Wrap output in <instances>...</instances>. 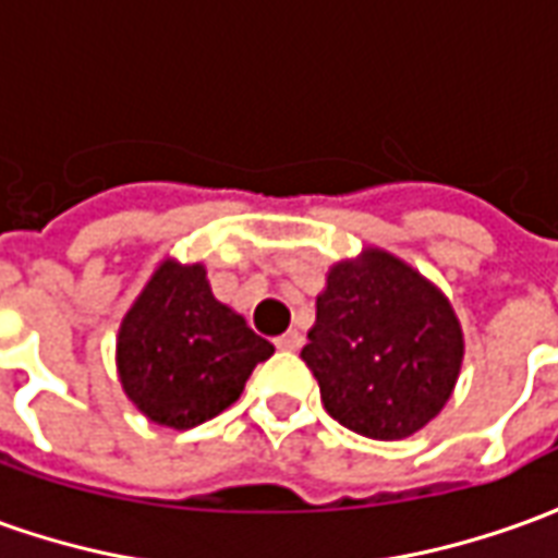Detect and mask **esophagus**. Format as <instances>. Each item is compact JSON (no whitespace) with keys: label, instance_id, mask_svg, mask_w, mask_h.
I'll list each match as a JSON object with an SVG mask.
<instances>
[{"label":"esophagus","instance_id":"1","mask_svg":"<svg viewBox=\"0 0 558 558\" xmlns=\"http://www.w3.org/2000/svg\"><path fill=\"white\" fill-rule=\"evenodd\" d=\"M275 347H278V350H299V347H302V335L295 332V329H290V332H283L280 335V338H275Z\"/></svg>","mask_w":558,"mask_h":558}]
</instances>
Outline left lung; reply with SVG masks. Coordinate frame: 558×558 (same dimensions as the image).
I'll list each match as a JSON object with an SVG mask.
<instances>
[{
	"label": "left lung",
	"instance_id": "left-lung-1",
	"mask_svg": "<svg viewBox=\"0 0 558 558\" xmlns=\"http://www.w3.org/2000/svg\"><path fill=\"white\" fill-rule=\"evenodd\" d=\"M462 356L447 295L380 247L329 268L302 347L329 416L374 441L408 438L441 414Z\"/></svg>",
	"mask_w": 558,
	"mask_h": 558
}]
</instances>
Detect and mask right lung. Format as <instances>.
Returning a JSON list of instances; mask_svg holds the SVG:
<instances>
[{"label": "right lung", "instance_id": "right-lung-1", "mask_svg": "<svg viewBox=\"0 0 558 558\" xmlns=\"http://www.w3.org/2000/svg\"><path fill=\"white\" fill-rule=\"evenodd\" d=\"M271 353L241 314L214 299L202 263H159L117 332L123 392L150 423L169 428L226 411Z\"/></svg>", "mask_w": 558, "mask_h": 558}]
</instances>
